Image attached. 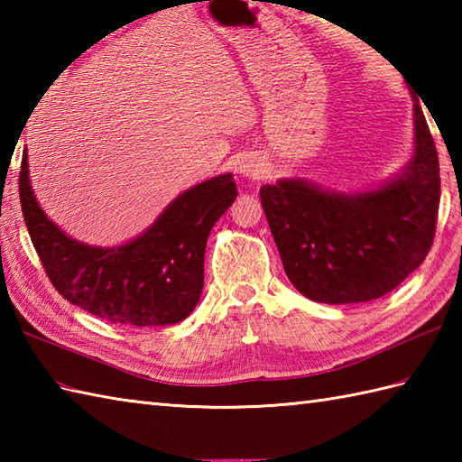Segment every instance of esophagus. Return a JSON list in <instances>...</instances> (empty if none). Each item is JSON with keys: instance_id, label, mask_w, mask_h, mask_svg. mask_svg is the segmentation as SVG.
<instances>
[{"instance_id": "esophagus-1", "label": "esophagus", "mask_w": 462, "mask_h": 462, "mask_svg": "<svg viewBox=\"0 0 462 462\" xmlns=\"http://www.w3.org/2000/svg\"><path fill=\"white\" fill-rule=\"evenodd\" d=\"M240 172L244 174V176H248V179H262V174H263V169H262V164L260 162H254V161H246L244 164H240Z\"/></svg>"}]
</instances>
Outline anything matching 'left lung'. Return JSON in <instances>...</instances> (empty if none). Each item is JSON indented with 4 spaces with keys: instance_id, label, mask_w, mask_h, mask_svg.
Segmentation results:
<instances>
[{
    "instance_id": "obj_1",
    "label": "left lung",
    "mask_w": 462,
    "mask_h": 462,
    "mask_svg": "<svg viewBox=\"0 0 462 462\" xmlns=\"http://www.w3.org/2000/svg\"><path fill=\"white\" fill-rule=\"evenodd\" d=\"M413 101V156L379 189L346 194L301 179L260 189L283 270L306 298L377 300L425 262L437 228L440 176L435 141L415 95Z\"/></svg>"
}]
</instances>
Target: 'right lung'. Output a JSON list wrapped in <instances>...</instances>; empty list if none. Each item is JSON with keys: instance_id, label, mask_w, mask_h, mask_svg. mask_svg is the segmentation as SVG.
Segmentation results:
<instances>
[{"instance_id": "obj_1", "label": "right lung", "mask_w": 462, "mask_h": 462, "mask_svg": "<svg viewBox=\"0 0 462 462\" xmlns=\"http://www.w3.org/2000/svg\"><path fill=\"white\" fill-rule=\"evenodd\" d=\"M27 152L19 200L29 236L53 288L73 306L111 323L151 328L189 318L204 286V250L216 220L236 200L226 172L192 186L141 236L115 248L77 242L47 218L29 182Z\"/></svg>"}]
</instances>
